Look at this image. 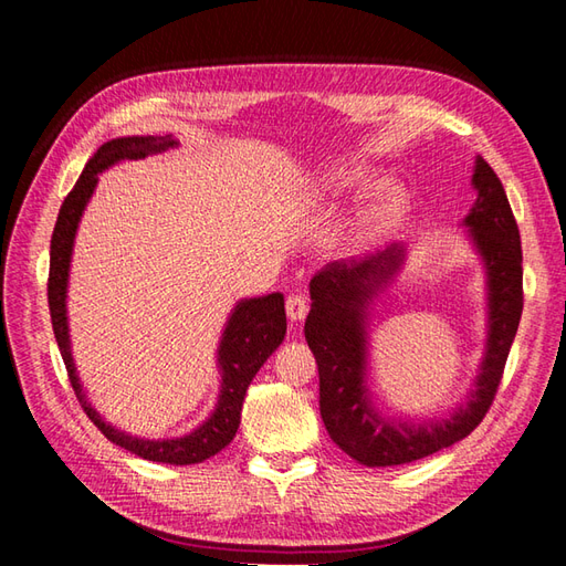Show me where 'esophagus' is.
Returning a JSON list of instances; mask_svg holds the SVG:
<instances>
[{
    "mask_svg": "<svg viewBox=\"0 0 566 566\" xmlns=\"http://www.w3.org/2000/svg\"><path fill=\"white\" fill-rule=\"evenodd\" d=\"M306 314H308V304L302 294L286 296V316H290L292 323H302Z\"/></svg>",
    "mask_w": 566,
    "mask_h": 566,
    "instance_id": "esophagus-1",
    "label": "esophagus"
}]
</instances>
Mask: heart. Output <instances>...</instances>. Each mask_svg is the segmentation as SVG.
<instances>
[{
    "mask_svg": "<svg viewBox=\"0 0 566 566\" xmlns=\"http://www.w3.org/2000/svg\"><path fill=\"white\" fill-rule=\"evenodd\" d=\"M359 182H363V175L359 172H331L328 175V189H333V191L353 189ZM403 207H406V195L401 187H396V185L379 187L377 195L371 197L357 213L355 226H353V243H363V240H367L375 233L384 231L387 226H391L401 216Z\"/></svg>",
    "mask_w": 566,
    "mask_h": 566,
    "instance_id": "heart-1",
    "label": "heart"
}]
</instances>
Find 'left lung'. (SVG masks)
I'll list each match as a JSON object with an SVG mask.
<instances>
[{"mask_svg": "<svg viewBox=\"0 0 566 566\" xmlns=\"http://www.w3.org/2000/svg\"><path fill=\"white\" fill-rule=\"evenodd\" d=\"M472 185L476 201L464 226L486 268L489 338L476 387L450 418L396 423L369 401L367 306L401 270V245L359 262H331L311 280L304 333L318 365L321 418L333 442L359 464H408L450 448L482 423L496 399L523 314V250L506 191L484 158H476Z\"/></svg>", "mask_w": 566, "mask_h": 566, "instance_id": "1", "label": "left lung"}]
</instances>
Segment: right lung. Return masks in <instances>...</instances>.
<instances>
[{
  "label": "right lung",
  "mask_w": 566,
  "mask_h": 566,
  "mask_svg": "<svg viewBox=\"0 0 566 566\" xmlns=\"http://www.w3.org/2000/svg\"><path fill=\"white\" fill-rule=\"evenodd\" d=\"M177 140L172 136H128L114 138L92 155L90 163L84 165L80 179L65 197L60 207L57 221L51 238V272H48V306H51L53 333L63 355L67 377L72 389H75L80 406L90 420L97 426L106 440L116 442L118 448L134 452L143 460L163 462V464H197L209 460L216 452H221L228 442L235 438L240 426V411H243V399L250 387L252 377L258 369L268 363V357L280 347L286 333V314H284V296L280 292L243 298L233 308L231 318L226 323L219 345V367H221V394L213 413L203 423L191 430L189 436L172 440H146L134 438L128 432L118 430L106 423V420L94 411L87 396L82 391L75 363H72L70 350V331H67V276H70V258L72 245H75V233L82 219V211L87 207L94 187L99 182V172L122 160H140L146 155L163 153L175 148Z\"/></svg>",
  "instance_id": "right-lung-1"
}]
</instances>
